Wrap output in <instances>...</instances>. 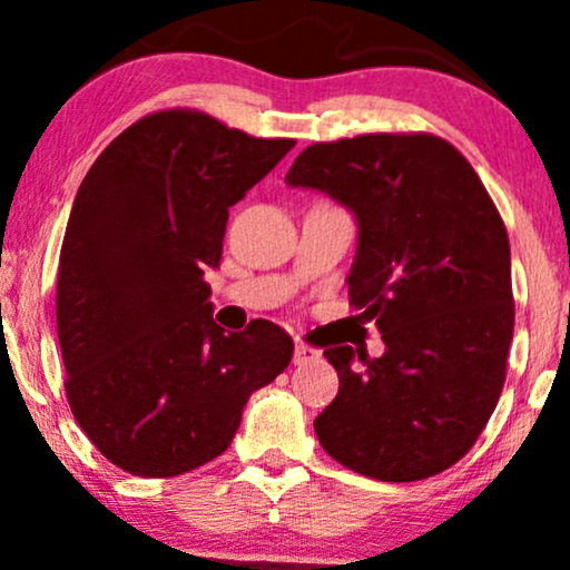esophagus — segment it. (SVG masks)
Returning <instances> with one entry per match:
<instances>
[{
  "label": "esophagus",
  "mask_w": 570,
  "mask_h": 570,
  "mask_svg": "<svg viewBox=\"0 0 570 570\" xmlns=\"http://www.w3.org/2000/svg\"><path fill=\"white\" fill-rule=\"evenodd\" d=\"M313 358H318L316 348H311V345H305V343L294 345V364H307V362H313Z\"/></svg>",
  "instance_id": "1"
}]
</instances>
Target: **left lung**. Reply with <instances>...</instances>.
Segmentation results:
<instances>
[{
    "label": "left lung",
    "instance_id": "8db88e82",
    "mask_svg": "<svg viewBox=\"0 0 570 570\" xmlns=\"http://www.w3.org/2000/svg\"><path fill=\"white\" fill-rule=\"evenodd\" d=\"M351 208L358 222L351 305L381 330L385 353L362 365L326 348L340 391L313 421L351 472L415 482L472 450L499 404L514 332L503 219L472 163L434 134L316 141L286 174Z\"/></svg>",
    "mask_w": 570,
    "mask_h": 570
}]
</instances>
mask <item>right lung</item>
Returning a JSON list of instances; mask_svg holds the SVG:
<instances>
[{
	"label": "right lung",
	"mask_w": 570,
	"mask_h": 570,
	"mask_svg": "<svg viewBox=\"0 0 570 570\" xmlns=\"http://www.w3.org/2000/svg\"><path fill=\"white\" fill-rule=\"evenodd\" d=\"M294 139H257L200 109H160L85 174L58 257L56 322L71 415L136 476L193 472L230 448L248 396L294 343L257 318L225 332L203 273L227 217Z\"/></svg>",
	"instance_id": "obj_1"
}]
</instances>
